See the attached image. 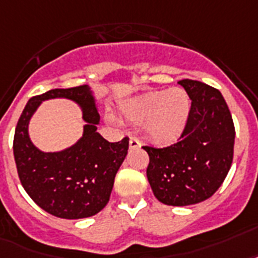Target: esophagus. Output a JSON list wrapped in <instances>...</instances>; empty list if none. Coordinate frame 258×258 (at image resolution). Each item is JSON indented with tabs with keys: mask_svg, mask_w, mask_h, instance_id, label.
<instances>
[{
	"mask_svg": "<svg viewBox=\"0 0 258 258\" xmlns=\"http://www.w3.org/2000/svg\"><path fill=\"white\" fill-rule=\"evenodd\" d=\"M140 147V142L138 138H134V136H131L130 138V148H138Z\"/></svg>",
	"mask_w": 258,
	"mask_h": 258,
	"instance_id": "esophagus-1",
	"label": "esophagus"
}]
</instances>
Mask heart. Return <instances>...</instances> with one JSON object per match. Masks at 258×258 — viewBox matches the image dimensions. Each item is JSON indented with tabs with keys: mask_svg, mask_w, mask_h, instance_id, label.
<instances>
[{
	"mask_svg": "<svg viewBox=\"0 0 258 258\" xmlns=\"http://www.w3.org/2000/svg\"><path fill=\"white\" fill-rule=\"evenodd\" d=\"M189 96L181 89L151 91L128 100L122 107L124 118L134 124L146 122L150 139L158 144H171L179 139L188 122ZM108 120L115 122L112 115Z\"/></svg>",
	"mask_w": 258,
	"mask_h": 258,
	"instance_id": "heart-1",
	"label": "heart"
}]
</instances>
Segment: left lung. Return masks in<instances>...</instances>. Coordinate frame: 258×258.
<instances>
[{
    "mask_svg": "<svg viewBox=\"0 0 258 258\" xmlns=\"http://www.w3.org/2000/svg\"><path fill=\"white\" fill-rule=\"evenodd\" d=\"M190 102L179 142L168 147L143 146L150 156L147 179L155 198L167 205L202 203L220 188L233 160L234 124L219 90L192 79L179 81Z\"/></svg>",
    "mask_w": 258,
    "mask_h": 258,
    "instance_id": "8db88e82",
    "label": "left lung"
}]
</instances>
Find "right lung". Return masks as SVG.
Listing matches in <instances>:
<instances>
[{
  "label": "right lung",
  "instance_id": "1",
  "mask_svg": "<svg viewBox=\"0 0 258 258\" xmlns=\"http://www.w3.org/2000/svg\"><path fill=\"white\" fill-rule=\"evenodd\" d=\"M68 97L77 101L88 124L84 136L60 153H42L31 143L27 125L42 100ZM99 114L86 85L54 89L29 99L17 123L14 160L22 187L35 204L60 219H83L100 212L110 200L115 175L128 150V138L110 143L96 133Z\"/></svg>",
  "mask_w": 258,
  "mask_h": 258
}]
</instances>
